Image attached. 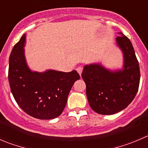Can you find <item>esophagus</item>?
<instances>
[{
    "label": "esophagus",
    "instance_id": "esophagus-1",
    "mask_svg": "<svg viewBox=\"0 0 148 148\" xmlns=\"http://www.w3.org/2000/svg\"><path fill=\"white\" fill-rule=\"evenodd\" d=\"M77 72H78L79 74V75L81 76L82 73V71H83V67H82V66L77 67Z\"/></svg>",
    "mask_w": 148,
    "mask_h": 148
}]
</instances>
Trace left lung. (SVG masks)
<instances>
[{"label": "left lung", "instance_id": "obj_1", "mask_svg": "<svg viewBox=\"0 0 148 148\" xmlns=\"http://www.w3.org/2000/svg\"><path fill=\"white\" fill-rule=\"evenodd\" d=\"M119 34L116 40L124 53V69L111 72L100 64H92L85 66L82 74L90 107L103 115L126 108L134 100L140 84V66L132 44L122 32Z\"/></svg>", "mask_w": 148, "mask_h": 148}]
</instances>
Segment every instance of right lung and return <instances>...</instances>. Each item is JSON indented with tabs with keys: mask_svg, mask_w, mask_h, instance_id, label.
<instances>
[{
	"mask_svg": "<svg viewBox=\"0 0 148 148\" xmlns=\"http://www.w3.org/2000/svg\"><path fill=\"white\" fill-rule=\"evenodd\" d=\"M25 34L13 48L9 57L8 81L16 102L26 114L39 119L59 116L67 102L73 84L79 79L77 71L48 70L32 72L25 61Z\"/></svg>",
	"mask_w": 148,
	"mask_h": 148,
	"instance_id": "obj_1",
	"label": "right lung"
}]
</instances>
